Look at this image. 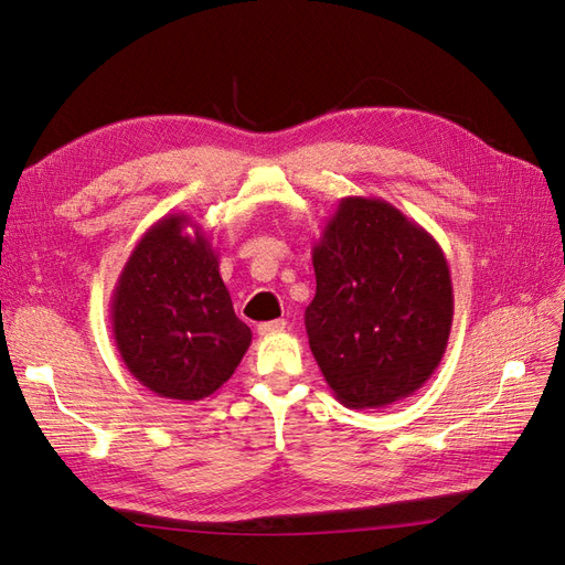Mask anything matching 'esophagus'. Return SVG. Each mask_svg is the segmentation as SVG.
Wrapping results in <instances>:
<instances>
[{"label":"esophagus","instance_id":"1","mask_svg":"<svg viewBox=\"0 0 565 565\" xmlns=\"http://www.w3.org/2000/svg\"><path fill=\"white\" fill-rule=\"evenodd\" d=\"M285 320H268V322H262L259 328H256V332H259L262 337H268V334H276V332H282L285 330Z\"/></svg>","mask_w":565,"mask_h":565}]
</instances>
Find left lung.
Wrapping results in <instances>:
<instances>
[{"label":"left lung","mask_w":565,"mask_h":565,"mask_svg":"<svg viewBox=\"0 0 565 565\" xmlns=\"http://www.w3.org/2000/svg\"><path fill=\"white\" fill-rule=\"evenodd\" d=\"M313 268L306 332L334 398L372 409L413 396L440 365L455 313L434 235L382 198H341Z\"/></svg>","instance_id":"1"}]
</instances>
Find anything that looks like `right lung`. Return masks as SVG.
Here are the masks:
<instances>
[{
    "instance_id": "right-lung-1",
    "label": "right lung",
    "mask_w": 565,
    "mask_h": 565,
    "mask_svg": "<svg viewBox=\"0 0 565 565\" xmlns=\"http://www.w3.org/2000/svg\"><path fill=\"white\" fill-rule=\"evenodd\" d=\"M110 328L127 370L172 401L210 398L252 344L210 235L188 214L162 216L136 243L113 289Z\"/></svg>"
}]
</instances>
